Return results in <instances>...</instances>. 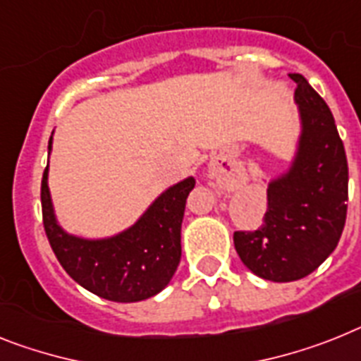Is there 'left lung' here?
I'll list each match as a JSON object with an SVG mask.
<instances>
[{
    "mask_svg": "<svg viewBox=\"0 0 361 361\" xmlns=\"http://www.w3.org/2000/svg\"><path fill=\"white\" fill-rule=\"evenodd\" d=\"M293 101L299 132L292 161L268 181V211L257 231H235L251 274L274 283L310 275L336 250L347 218L349 166L326 102L299 73Z\"/></svg>",
    "mask_w": 361,
    "mask_h": 361,
    "instance_id": "obj_1",
    "label": "left lung"
}]
</instances>
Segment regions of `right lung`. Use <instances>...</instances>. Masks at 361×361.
I'll return each mask as SVG.
<instances>
[{"label":"right lung","instance_id":"obj_1","mask_svg":"<svg viewBox=\"0 0 361 361\" xmlns=\"http://www.w3.org/2000/svg\"><path fill=\"white\" fill-rule=\"evenodd\" d=\"M47 180L49 161L42 178L44 227L54 255L75 283L115 302L145 301L171 283L181 259V222L196 183L192 176L163 190L124 231L104 238L78 237L60 226Z\"/></svg>","mask_w":361,"mask_h":361}]
</instances>
